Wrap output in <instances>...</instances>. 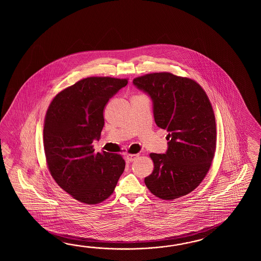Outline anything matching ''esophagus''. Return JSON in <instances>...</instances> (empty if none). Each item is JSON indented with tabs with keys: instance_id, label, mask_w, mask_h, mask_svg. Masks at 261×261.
<instances>
[{
	"instance_id": "34e87169",
	"label": "esophagus",
	"mask_w": 261,
	"mask_h": 261,
	"mask_svg": "<svg viewBox=\"0 0 261 261\" xmlns=\"http://www.w3.org/2000/svg\"><path fill=\"white\" fill-rule=\"evenodd\" d=\"M139 156V154H127V160L130 162L135 161Z\"/></svg>"
}]
</instances>
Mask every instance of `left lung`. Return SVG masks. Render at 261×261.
I'll return each instance as SVG.
<instances>
[{"mask_svg": "<svg viewBox=\"0 0 261 261\" xmlns=\"http://www.w3.org/2000/svg\"><path fill=\"white\" fill-rule=\"evenodd\" d=\"M133 83L151 98L155 124L168 132L167 151L150 154L154 171L144 183L162 200L189 194L205 177L216 151V118L205 91L170 72L145 74Z\"/></svg>", "mask_w": 261, "mask_h": 261, "instance_id": "left-lung-1", "label": "left lung"}]
</instances>
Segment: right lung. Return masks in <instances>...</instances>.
Wrapping results in <instances>:
<instances>
[{
	"mask_svg": "<svg viewBox=\"0 0 261 261\" xmlns=\"http://www.w3.org/2000/svg\"><path fill=\"white\" fill-rule=\"evenodd\" d=\"M127 84V79L85 78L57 95L46 112L44 147L50 173L84 203L110 197L124 172L121 155L95 154L92 143L100 139L105 106Z\"/></svg>",
	"mask_w": 261,
	"mask_h": 261,
	"instance_id": "1",
	"label": "right lung"
}]
</instances>
